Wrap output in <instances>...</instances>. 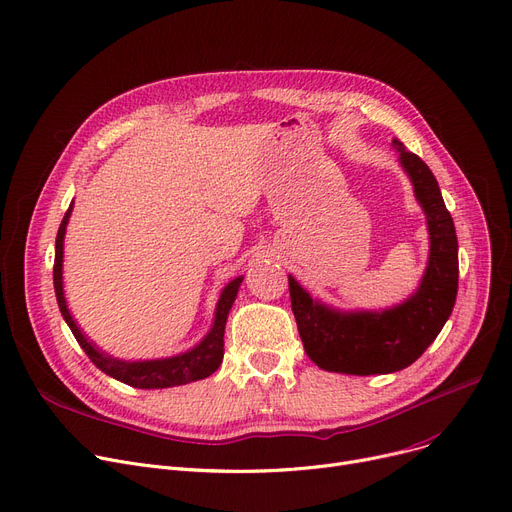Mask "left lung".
<instances>
[{"mask_svg":"<svg viewBox=\"0 0 512 512\" xmlns=\"http://www.w3.org/2000/svg\"><path fill=\"white\" fill-rule=\"evenodd\" d=\"M399 164L426 214L430 253L418 290L383 311H339L313 298L288 276L292 313L304 352L323 370L389 374L414 364L453 313L459 286V253L453 218L426 162L393 140Z\"/></svg>","mask_w":512,"mask_h":512,"instance_id":"1","label":"left lung"}]
</instances>
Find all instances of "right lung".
Returning a JSON list of instances; mask_svg holds the SVG:
<instances>
[{"mask_svg": "<svg viewBox=\"0 0 512 512\" xmlns=\"http://www.w3.org/2000/svg\"><path fill=\"white\" fill-rule=\"evenodd\" d=\"M72 210H74V201L70 203V208H67L65 216L59 224V230H57L53 284H55V296H57L59 311H61L65 323L70 325V329H72L74 337L78 339V344L82 346V350L94 362V366L100 368L105 374H109V377L129 385V387H135V389L179 387V385H187V383H193V381H199V379H206V377H210L212 372H216L218 366L222 364V358H224L226 319H228V313L232 309V302L238 294V288H241V284H243V276L230 280L222 288L218 304H216L212 329L191 350L181 352L177 356L156 358V360H133V362H129V360L113 358L102 350H98L94 342H90V339L84 335V331L78 327V323L74 321L70 309H67V302H65V294H63V238H65V228H67V222H70Z\"/></svg>", "mask_w": 512, "mask_h": 512, "instance_id": "obj_1", "label": "right lung"}]
</instances>
